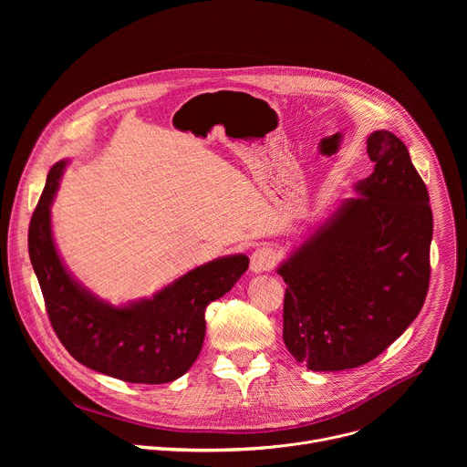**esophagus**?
<instances>
[{
  "label": "esophagus",
  "instance_id": "34e87169",
  "mask_svg": "<svg viewBox=\"0 0 467 467\" xmlns=\"http://www.w3.org/2000/svg\"><path fill=\"white\" fill-rule=\"evenodd\" d=\"M277 254L270 247H256L251 254V272L260 274V272H270L275 265Z\"/></svg>",
  "mask_w": 467,
  "mask_h": 467
}]
</instances>
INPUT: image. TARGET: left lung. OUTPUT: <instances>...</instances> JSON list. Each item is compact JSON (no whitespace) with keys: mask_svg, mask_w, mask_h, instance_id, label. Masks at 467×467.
Masks as SVG:
<instances>
[{"mask_svg":"<svg viewBox=\"0 0 467 467\" xmlns=\"http://www.w3.org/2000/svg\"><path fill=\"white\" fill-rule=\"evenodd\" d=\"M375 162L277 274L286 283L283 338L312 371L368 364L420 314L431 281L432 211L407 146L368 137Z\"/></svg>","mask_w":467,"mask_h":467,"instance_id":"left-lung-1","label":"left lung"}]
</instances>
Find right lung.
I'll return each instance as SVG.
<instances>
[{"mask_svg":"<svg viewBox=\"0 0 467 467\" xmlns=\"http://www.w3.org/2000/svg\"><path fill=\"white\" fill-rule=\"evenodd\" d=\"M66 161L49 173L29 223V258L47 317L78 362L103 375L164 384L184 375L205 340V308L245 274L249 258L229 254L179 277L151 299L112 306L83 288L64 268L51 234L49 209Z\"/></svg>","mask_w":467,"mask_h":467,"instance_id":"right-lung-1","label":"right lung"}]
</instances>
